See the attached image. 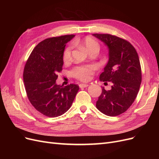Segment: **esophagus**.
Returning <instances> with one entry per match:
<instances>
[{
	"instance_id": "1",
	"label": "esophagus",
	"mask_w": 159,
	"mask_h": 159,
	"mask_svg": "<svg viewBox=\"0 0 159 159\" xmlns=\"http://www.w3.org/2000/svg\"><path fill=\"white\" fill-rule=\"evenodd\" d=\"M89 85L88 84H81L79 85L80 88H87Z\"/></svg>"
}]
</instances>
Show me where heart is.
<instances>
[{"instance_id": "heart-1", "label": "heart", "mask_w": 159, "mask_h": 159, "mask_svg": "<svg viewBox=\"0 0 159 159\" xmlns=\"http://www.w3.org/2000/svg\"><path fill=\"white\" fill-rule=\"evenodd\" d=\"M74 44L84 48L89 53L93 50L99 51V46L97 41L90 36L85 37L84 39L80 40H76L74 42ZM71 46H68L66 48L64 53V61H68L70 60L71 56ZM95 69V66H79L74 68L73 71H72L71 74L75 78L81 81H87L90 78V76Z\"/></svg>"}]
</instances>
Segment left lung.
Instances as JSON below:
<instances>
[{"instance_id": "obj_1", "label": "left lung", "mask_w": 159, "mask_h": 159, "mask_svg": "<svg viewBox=\"0 0 159 159\" xmlns=\"http://www.w3.org/2000/svg\"><path fill=\"white\" fill-rule=\"evenodd\" d=\"M108 49L109 60L99 75L102 81H111V89L102 93L96 107L108 116H117L129 108L141 84V68L134 48L122 38L107 34H93Z\"/></svg>"}]
</instances>
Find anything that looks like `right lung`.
<instances>
[{
    "instance_id": "add662e5",
    "label": "right lung",
    "mask_w": 159,
    "mask_h": 159,
    "mask_svg": "<svg viewBox=\"0 0 159 159\" xmlns=\"http://www.w3.org/2000/svg\"><path fill=\"white\" fill-rule=\"evenodd\" d=\"M74 36L65 35L42 41L32 50L24 70L28 99L37 111L49 117L65 113L79 90L75 84L62 87L56 84L57 74L64 64L66 45Z\"/></svg>"
}]
</instances>
